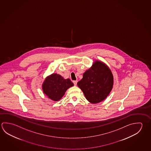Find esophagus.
Wrapping results in <instances>:
<instances>
[{
    "label": "esophagus",
    "instance_id": "esophagus-1",
    "mask_svg": "<svg viewBox=\"0 0 151 151\" xmlns=\"http://www.w3.org/2000/svg\"><path fill=\"white\" fill-rule=\"evenodd\" d=\"M73 83H74V85H76L77 83V81H73Z\"/></svg>",
    "mask_w": 151,
    "mask_h": 151
}]
</instances>
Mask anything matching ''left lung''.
<instances>
[{"instance_id": "obj_1", "label": "left lung", "mask_w": 151, "mask_h": 151, "mask_svg": "<svg viewBox=\"0 0 151 151\" xmlns=\"http://www.w3.org/2000/svg\"><path fill=\"white\" fill-rule=\"evenodd\" d=\"M113 84L114 76L111 70L100 61H95L77 83L86 99L92 103L104 100L111 92Z\"/></svg>"}]
</instances>
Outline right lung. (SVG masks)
<instances>
[{"instance_id":"1","label":"right lung","mask_w":151,"mask_h":151,"mask_svg":"<svg viewBox=\"0 0 151 151\" xmlns=\"http://www.w3.org/2000/svg\"><path fill=\"white\" fill-rule=\"evenodd\" d=\"M74 86L70 79H64L57 74H52L45 78L42 84V90L48 98L58 101L64 96L67 89Z\"/></svg>"}]
</instances>
